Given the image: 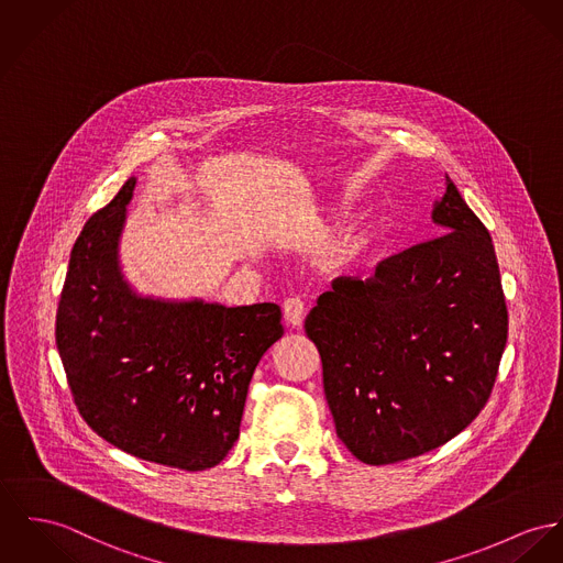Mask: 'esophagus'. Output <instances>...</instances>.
Listing matches in <instances>:
<instances>
[{"label":"esophagus","instance_id":"esophagus-1","mask_svg":"<svg viewBox=\"0 0 563 563\" xmlns=\"http://www.w3.org/2000/svg\"><path fill=\"white\" fill-rule=\"evenodd\" d=\"M283 312H285L287 325L300 328V325H302L303 314H306V306H303L302 298H298V296L287 298L285 303H283Z\"/></svg>","mask_w":563,"mask_h":563}]
</instances>
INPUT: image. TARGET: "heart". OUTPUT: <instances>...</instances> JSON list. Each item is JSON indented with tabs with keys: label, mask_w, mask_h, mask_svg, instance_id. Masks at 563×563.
Here are the masks:
<instances>
[{
	"label": "heart",
	"mask_w": 563,
	"mask_h": 563,
	"mask_svg": "<svg viewBox=\"0 0 563 563\" xmlns=\"http://www.w3.org/2000/svg\"><path fill=\"white\" fill-rule=\"evenodd\" d=\"M368 246H371V235L368 233L353 235V238L346 240L343 249L339 251V257L343 261L355 260V257L364 255L368 251Z\"/></svg>",
	"instance_id": "heart-1"
}]
</instances>
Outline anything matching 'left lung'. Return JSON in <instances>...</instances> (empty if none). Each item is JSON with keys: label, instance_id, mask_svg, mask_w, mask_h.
Returning <instances> with one entry per match:
<instances>
[{"label": "left lung", "instance_id": "left-lung-1", "mask_svg": "<svg viewBox=\"0 0 563 563\" xmlns=\"http://www.w3.org/2000/svg\"><path fill=\"white\" fill-rule=\"evenodd\" d=\"M434 206L443 235L339 276L303 321L346 450L400 463L467 429L484 409L508 341L490 233L452 179Z\"/></svg>", "mask_w": 563, "mask_h": 563}]
</instances>
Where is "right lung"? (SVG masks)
<instances>
[{
    "label": "right lung",
    "instance_id": "1",
    "mask_svg": "<svg viewBox=\"0 0 563 563\" xmlns=\"http://www.w3.org/2000/svg\"><path fill=\"white\" fill-rule=\"evenodd\" d=\"M134 177L77 238L55 341L73 400L93 433L184 472L233 448L261 355L283 336L280 308L139 298L118 265Z\"/></svg>",
    "mask_w": 563,
    "mask_h": 563
}]
</instances>
